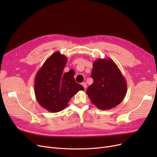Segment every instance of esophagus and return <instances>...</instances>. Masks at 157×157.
Masks as SVG:
<instances>
[{
  "mask_svg": "<svg viewBox=\"0 0 157 157\" xmlns=\"http://www.w3.org/2000/svg\"><path fill=\"white\" fill-rule=\"evenodd\" d=\"M81 85H82V86H83V87H84V88L85 89V88H86V87H87V86H86V83H85V82H84V83H81Z\"/></svg>",
  "mask_w": 157,
  "mask_h": 157,
  "instance_id": "1",
  "label": "esophagus"
}]
</instances>
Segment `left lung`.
Returning a JSON list of instances; mask_svg holds the SVG:
<instances>
[{
    "label": "left lung",
    "mask_w": 157,
    "mask_h": 157,
    "mask_svg": "<svg viewBox=\"0 0 157 157\" xmlns=\"http://www.w3.org/2000/svg\"><path fill=\"white\" fill-rule=\"evenodd\" d=\"M94 83L86 90L92 103L98 109H111L118 105L127 94V82L111 59H98L93 63Z\"/></svg>",
    "instance_id": "obj_1"
}]
</instances>
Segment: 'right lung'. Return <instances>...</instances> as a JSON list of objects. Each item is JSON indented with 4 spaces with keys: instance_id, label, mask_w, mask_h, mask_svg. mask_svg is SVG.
<instances>
[{
    "instance_id": "obj_1",
    "label": "right lung",
    "mask_w": 157,
    "mask_h": 157,
    "mask_svg": "<svg viewBox=\"0 0 157 157\" xmlns=\"http://www.w3.org/2000/svg\"><path fill=\"white\" fill-rule=\"evenodd\" d=\"M67 62V57L56 52L45 61L36 75V98L39 104L49 112L62 111L74 95L79 90H84L83 86L76 83L74 74H62Z\"/></svg>"
}]
</instances>
